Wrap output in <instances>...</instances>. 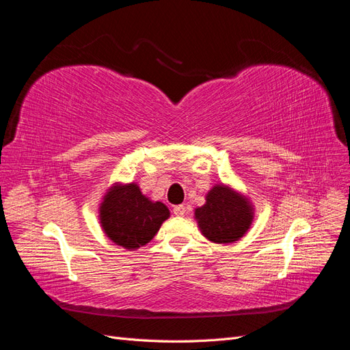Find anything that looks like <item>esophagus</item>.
<instances>
[{"label":"esophagus","mask_w":350,"mask_h":350,"mask_svg":"<svg viewBox=\"0 0 350 350\" xmlns=\"http://www.w3.org/2000/svg\"><path fill=\"white\" fill-rule=\"evenodd\" d=\"M172 211H174V215H175V216H184V215H185V206H183V204L174 206Z\"/></svg>","instance_id":"esophagus-1"}]
</instances>
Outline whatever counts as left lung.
Instances as JSON below:
<instances>
[{
	"instance_id": "1",
	"label": "left lung",
	"mask_w": 350,
	"mask_h": 350,
	"mask_svg": "<svg viewBox=\"0 0 350 350\" xmlns=\"http://www.w3.org/2000/svg\"><path fill=\"white\" fill-rule=\"evenodd\" d=\"M256 206L247 194L228 184H215L206 194V203L194 208L197 226L207 241L228 245L250 230Z\"/></svg>"
}]
</instances>
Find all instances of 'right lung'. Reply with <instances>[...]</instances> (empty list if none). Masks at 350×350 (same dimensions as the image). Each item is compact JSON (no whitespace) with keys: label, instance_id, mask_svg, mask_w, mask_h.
Masks as SVG:
<instances>
[{"label":"right lung","instance_id":"add662e5","mask_svg":"<svg viewBox=\"0 0 350 350\" xmlns=\"http://www.w3.org/2000/svg\"><path fill=\"white\" fill-rule=\"evenodd\" d=\"M99 224L115 245L135 251L149 243L171 216L162 201H153L135 183H113L98 208Z\"/></svg>","mask_w":350,"mask_h":350}]
</instances>
